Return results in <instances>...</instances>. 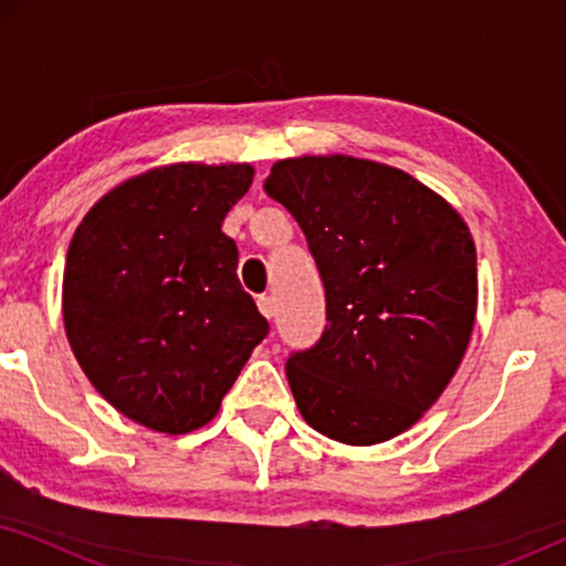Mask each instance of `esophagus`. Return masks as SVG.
Listing matches in <instances>:
<instances>
[{
    "label": "esophagus",
    "mask_w": 566,
    "mask_h": 566,
    "mask_svg": "<svg viewBox=\"0 0 566 566\" xmlns=\"http://www.w3.org/2000/svg\"><path fill=\"white\" fill-rule=\"evenodd\" d=\"M258 308H260V314L265 316V319H273V316H275V301H273V296H260L258 298Z\"/></svg>",
    "instance_id": "esophagus-1"
}]
</instances>
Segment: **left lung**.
I'll list each match as a JSON object with an SVG mask.
<instances>
[{
	"mask_svg": "<svg viewBox=\"0 0 566 566\" xmlns=\"http://www.w3.org/2000/svg\"><path fill=\"white\" fill-rule=\"evenodd\" d=\"M265 190L304 229L327 291V329L285 374L308 428L376 446L436 405L476 322L469 223L405 169L347 154L270 167Z\"/></svg>",
	"mask_w": 566,
	"mask_h": 566,
	"instance_id": "1",
	"label": "left lung"
}]
</instances>
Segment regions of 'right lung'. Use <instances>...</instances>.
Listing matches in <instances>:
<instances>
[{
    "label": "right lung",
    "mask_w": 566,
    "mask_h": 566,
    "mask_svg": "<svg viewBox=\"0 0 566 566\" xmlns=\"http://www.w3.org/2000/svg\"><path fill=\"white\" fill-rule=\"evenodd\" d=\"M252 180L247 161L146 169L107 190L69 244L61 314L74 358L107 405L154 432L211 422L268 335L221 231Z\"/></svg>",
    "instance_id": "right-lung-1"
}]
</instances>
